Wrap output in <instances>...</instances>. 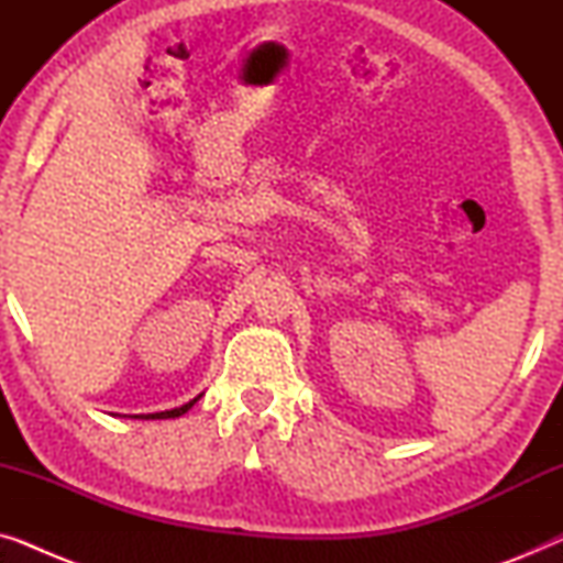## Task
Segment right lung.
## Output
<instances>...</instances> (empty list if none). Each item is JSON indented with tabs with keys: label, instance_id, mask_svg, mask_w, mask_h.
<instances>
[{
	"label": "right lung",
	"instance_id": "right-lung-1",
	"mask_svg": "<svg viewBox=\"0 0 563 563\" xmlns=\"http://www.w3.org/2000/svg\"><path fill=\"white\" fill-rule=\"evenodd\" d=\"M199 399V397H197ZM197 399H191V402H187V405H181V407H176V410H166V412H153V415H145V418H179V415H184L189 410L191 405L197 402Z\"/></svg>",
	"mask_w": 563,
	"mask_h": 563
}]
</instances>
